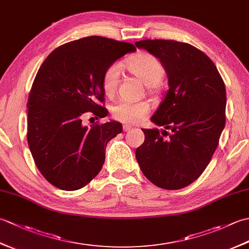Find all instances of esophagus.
Segmentation results:
<instances>
[{
    "label": "esophagus",
    "instance_id": "obj_1",
    "mask_svg": "<svg viewBox=\"0 0 249 249\" xmlns=\"http://www.w3.org/2000/svg\"><path fill=\"white\" fill-rule=\"evenodd\" d=\"M131 129V126L130 125H123V131H129Z\"/></svg>",
    "mask_w": 249,
    "mask_h": 249
}]
</instances>
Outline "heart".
Returning a JSON list of instances; mask_svg holds the SVG:
<instances>
[{
    "label": "heart",
    "instance_id": "1",
    "mask_svg": "<svg viewBox=\"0 0 249 249\" xmlns=\"http://www.w3.org/2000/svg\"><path fill=\"white\" fill-rule=\"evenodd\" d=\"M127 71L135 75L151 89L157 88L158 83L165 75V70L155 55L147 52H141L129 57L125 62ZM120 66L111 64L105 71L103 76V89L106 95L111 96L118 89L120 82ZM150 112V105L146 102H128V100H119L111 107V114L113 119L125 124L138 123Z\"/></svg>",
    "mask_w": 249,
    "mask_h": 249
}]
</instances>
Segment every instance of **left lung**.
Here are the masks:
<instances>
[{
  "instance_id": "1",
  "label": "left lung",
  "mask_w": 249,
  "mask_h": 249,
  "mask_svg": "<svg viewBox=\"0 0 249 249\" xmlns=\"http://www.w3.org/2000/svg\"><path fill=\"white\" fill-rule=\"evenodd\" d=\"M160 59L169 89L151 118L170 129H142L145 139L136 158L147 179L163 189H181L208 167L226 124V88L213 61L196 47L177 40L136 41Z\"/></svg>"
}]
</instances>
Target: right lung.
I'll return each instance as SVG.
<instances>
[{"label": "right lung", "instance_id": "right-lung-1", "mask_svg": "<svg viewBox=\"0 0 249 249\" xmlns=\"http://www.w3.org/2000/svg\"><path fill=\"white\" fill-rule=\"evenodd\" d=\"M134 51L133 44L89 36L57 47L37 71L28 99L26 137L35 165L53 186L80 189L102 170L106 146L122 133V124L97 121L88 127L82 120L88 112L96 120L108 115L104 72Z\"/></svg>", "mask_w": 249, "mask_h": 249}]
</instances>
